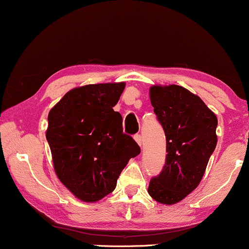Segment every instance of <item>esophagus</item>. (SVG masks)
I'll return each mask as SVG.
<instances>
[{
    "instance_id": "esophagus-1",
    "label": "esophagus",
    "mask_w": 249,
    "mask_h": 249,
    "mask_svg": "<svg viewBox=\"0 0 249 249\" xmlns=\"http://www.w3.org/2000/svg\"><path fill=\"white\" fill-rule=\"evenodd\" d=\"M134 141L137 142V144L139 145V146H142V136L141 134H134Z\"/></svg>"
}]
</instances>
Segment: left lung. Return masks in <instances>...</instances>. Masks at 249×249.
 Listing matches in <instances>:
<instances>
[{
	"label": "left lung",
	"instance_id": "left-lung-1",
	"mask_svg": "<svg viewBox=\"0 0 249 249\" xmlns=\"http://www.w3.org/2000/svg\"><path fill=\"white\" fill-rule=\"evenodd\" d=\"M151 104L166 136V160L148 194L173 205L198 187L218 142V119L201 98L180 85H153Z\"/></svg>",
	"mask_w": 249,
	"mask_h": 249
}]
</instances>
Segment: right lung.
I'll list each match as a JSON object with an SVG mask.
<instances>
[{
	"label": "right lung",
	"mask_w": 249,
	"mask_h": 249,
	"mask_svg": "<svg viewBox=\"0 0 249 249\" xmlns=\"http://www.w3.org/2000/svg\"><path fill=\"white\" fill-rule=\"evenodd\" d=\"M124 89L123 82L75 88L48 115L45 137L55 172L82 201H98L112 192L123 168L141 153L112 108Z\"/></svg>",
	"instance_id": "1"
}]
</instances>
